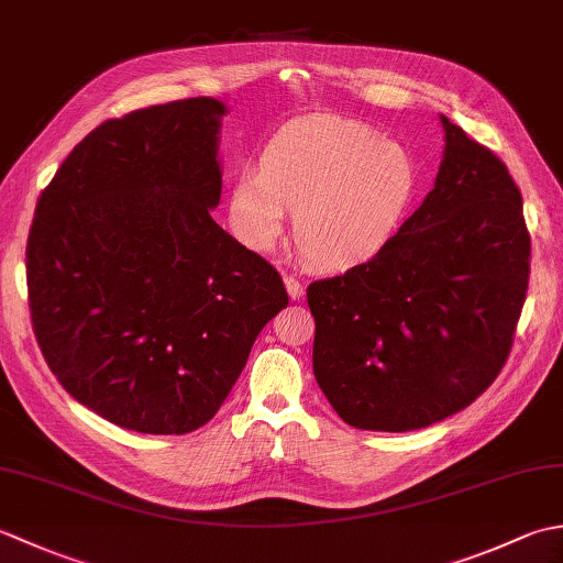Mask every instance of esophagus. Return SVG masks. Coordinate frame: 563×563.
<instances>
[{
    "instance_id": "1",
    "label": "esophagus",
    "mask_w": 563,
    "mask_h": 563,
    "mask_svg": "<svg viewBox=\"0 0 563 563\" xmlns=\"http://www.w3.org/2000/svg\"><path fill=\"white\" fill-rule=\"evenodd\" d=\"M283 283H285V290H288V295H290V300H300V297L305 295V285L297 278H292V275H285Z\"/></svg>"
}]
</instances>
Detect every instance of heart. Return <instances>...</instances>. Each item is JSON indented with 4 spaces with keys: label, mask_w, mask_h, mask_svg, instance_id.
I'll list each match as a JSON object with an SVG mask.
<instances>
[{
    "label": "heart",
    "mask_w": 563,
    "mask_h": 563,
    "mask_svg": "<svg viewBox=\"0 0 563 563\" xmlns=\"http://www.w3.org/2000/svg\"><path fill=\"white\" fill-rule=\"evenodd\" d=\"M418 164L399 142L339 115L288 123L244 166L230 190V227L256 254H268L295 210V236L319 266L373 258L409 210Z\"/></svg>",
    "instance_id": "heart-1"
}]
</instances>
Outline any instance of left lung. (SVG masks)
I'll use <instances>...</instances> for the list:
<instances>
[{
  "label": "left lung",
  "mask_w": 563,
  "mask_h": 563,
  "mask_svg": "<svg viewBox=\"0 0 563 563\" xmlns=\"http://www.w3.org/2000/svg\"><path fill=\"white\" fill-rule=\"evenodd\" d=\"M435 186L367 263L309 285L314 377L345 423L406 433L466 409L504 367L530 278L506 164L440 115Z\"/></svg>",
  "instance_id": "obj_1"
}]
</instances>
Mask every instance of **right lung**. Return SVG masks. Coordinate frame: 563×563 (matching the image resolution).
<instances>
[{
    "label": "right lung",
    "mask_w": 563,
    "mask_h": 563,
    "mask_svg": "<svg viewBox=\"0 0 563 563\" xmlns=\"http://www.w3.org/2000/svg\"><path fill=\"white\" fill-rule=\"evenodd\" d=\"M224 115L196 97L106 121L35 206L26 280L45 363L79 404L137 433L206 426L288 307L278 271L210 214Z\"/></svg>",
    "instance_id": "right-lung-1"
}]
</instances>
